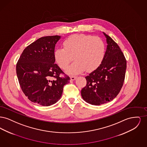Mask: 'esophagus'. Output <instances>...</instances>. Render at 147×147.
<instances>
[{"label": "esophagus", "instance_id": "34e87169", "mask_svg": "<svg viewBox=\"0 0 147 147\" xmlns=\"http://www.w3.org/2000/svg\"><path fill=\"white\" fill-rule=\"evenodd\" d=\"M76 78L77 77H76V76H71L70 77V79H71V80H74L76 79Z\"/></svg>", "mask_w": 147, "mask_h": 147}]
</instances>
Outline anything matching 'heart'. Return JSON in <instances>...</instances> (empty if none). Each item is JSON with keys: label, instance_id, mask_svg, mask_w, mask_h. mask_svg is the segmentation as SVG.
I'll use <instances>...</instances> for the list:
<instances>
[{"label": "heart", "instance_id": "1", "mask_svg": "<svg viewBox=\"0 0 147 147\" xmlns=\"http://www.w3.org/2000/svg\"><path fill=\"white\" fill-rule=\"evenodd\" d=\"M63 47H57L54 52L56 62L65 69L73 61H76L66 69L69 74H78L85 70L96 69L105 55V44L98 36L85 34H74L63 42Z\"/></svg>", "mask_w": 147, "mask_h": 147}]
</instances>
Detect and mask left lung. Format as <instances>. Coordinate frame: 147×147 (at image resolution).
<instances>
[{"instance_id":"8db88e82","label":"left lung","mask_w":147,"mask_h":147,"mask_svg":"<svg viewBox=\"0 0 147 147\" xmlns=\"http://www.w3.org/2000/svg\"><path fill=\"white\" fill-rule=\"evenodd\" d=\"M107 49L101 64L85 77L86 85L81 91L84 100L91 105H100L117 96L124 83L127 62L119 45L109 36Z\"/></svg>"}]
</instances>
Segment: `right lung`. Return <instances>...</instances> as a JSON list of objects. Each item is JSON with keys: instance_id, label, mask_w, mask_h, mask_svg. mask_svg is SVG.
I'll use <instances>...</instances> for the list:
<instances>
[{"instance_id": "right-lung-1", "label": "right lung", "mask_w": 147, "mask_h": 147, "mask_svg": "<svg viewBox=\"0 0 147 147\" xmlns=\"http://www.w3.org/2000/svg\"><path fill=\"white\" fill-rule=\"evenodd\" d=\"M59 36L42 37L23 51L16 67L21 90L36 104L48 106L61 98L63 86L70 78L55 63V45ZM62 74L64 77L60 76Z\"/></svg>"}]
</instances>
